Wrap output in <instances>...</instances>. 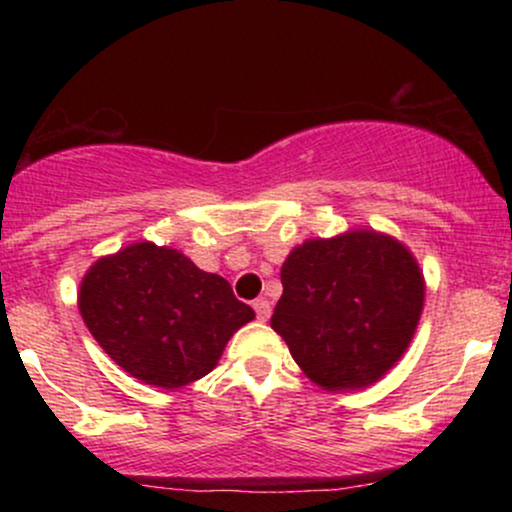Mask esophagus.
Returning <instances> with one entry per match:
<instances>
[{"mask_svg":"<svg viewBox=\"0 0 512 512\" xmlns=\"http://www.w3.org/2000/svg\"><path fill=\"white\" fill-rule=\"evenodd\" d=\"M252 308H255L257 320H260V322H267L269 315H272V303L264 301V298H257V301L252 303Z\"/></svg>","mask_w":512,"mask_h":512,"instance_id":"obj_1","label":"esophagus"}]
</instances>
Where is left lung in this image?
I'll use <instances>...</instances> for the list:
<instances>
[{
  "label": "left lung",
  "mask_w": 512,
  "mask_h": 512,
  "mask_svg": "<svg viewBox=\"0 0 512 512\" xmlns=\"http://www.w3.org/2000/svg\"><path fill=\"white\" fill-rule=\"evenodd\" d=\"M272 330L317 387L378 383L409 349L426 281L411 250L373 228L308 238L281 264Z\"/></svg>",
  "instance_id": "obj_1"
}]
</instances>
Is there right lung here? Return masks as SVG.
I'll return each mask as SVG.
<instances>
[{
	"instance_id": "obj_1",
	"label": "right lung",
	"mask_w": 512,
	"mask_h": 512,
	"mask_svg": "<svg viewBox=\"0 0 512 512\" xmlns=\"http://www.w3.org/2000/svg\"><path fill=\"white\" fill-rule=\"evenodd\" d=\"M79 313L103 351L132 378L178 390L219 363L228 339L255 320L219 274L149 240L88 267Z\"/></svg>"
}]
</instances>
